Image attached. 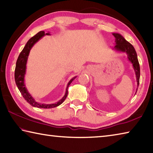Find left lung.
<instances>
[{"label":"left lung","instance_id":"obj_1","mask_svg":"<svg viewBox=\"0 0 153 153\" xmlns=\"http://www.w3.org/2000/svg\"><path fill=\"white\" fill-rule=\"evenodd\" d=\"M112 34L115 37V42H116V45L114 46V48L116 51L126 53L127 54L129 61L132 63V66H133L135 74H136L137 86H139L140 79V65L139 60H138L136 51H135L133 46L128 41H126L125 38L122 35H120V34L112 33Z\"/></svg>","mask_w":153,"mask_h":153}]
</instances>
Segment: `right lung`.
<instances>
[{"mask_svg": "<svg viewBox=\"0 0 153 153\" xmlns=\"http://www.w3.org/2000/svg\"><path fill=\"white\" fill-rule=\"evenodd\" d=\"M45 35H50V33H45V31H40L34 36L32 37L31 39L28 40V41L27 42V44L25 46L21 53H20L18 57V59L16 60L15 71H14V79H15L16 85L18 87L19 90L21 92L22 97L24 99L27 100V102L30 104V105L34 107L41 108H51L59 106L60 105L64 102V100L66 99L68 94V88L71 83L73 81V80L75 79L76 76L73 77L70 81L68 82L67 85V89H66V93L65 96L63 97L59 101H58L54 104H50V105H46V104H40L36 102L33 97L28 93L26 86L25 84V75L26 73V65H27V62L28 59V54H29L30 51L33 47V45L35 43L39 41V40L41 39L43 36Z\"/></svg>", "mask_w": 153, "mask_h": 153, "instance_id": "right-lung-1", "label": "right lung"}]
</instances>
